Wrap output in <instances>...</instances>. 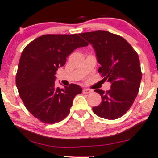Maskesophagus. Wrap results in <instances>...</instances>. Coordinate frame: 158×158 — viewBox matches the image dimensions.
Returning <instances> with one entry per match:
<instances>
[{"label": "esophagus", "instance_id": "34e87169", "mask_svg": "<svg viewBox=\"0 0 158 158\" xmlns=\"http://www.w3.org/2000/svg\"><path fill=\"white\" fill-rule=\"evenodd\" d=\"M92 92V90L89 89H83V94H90V93Z\"/></svg>", "mask_w": 158, "mask_h": 158}]
</instances>
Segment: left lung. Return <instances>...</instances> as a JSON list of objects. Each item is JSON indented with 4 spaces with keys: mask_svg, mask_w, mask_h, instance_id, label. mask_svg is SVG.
Returning a JSON list of instances; mask_svg holds the SVG:
<instances>
[{
    "mask_svg": "<svg viewBox=\"0 0 158 158\" xmlns=\"http://www.w3.org/2000/svg\"><path fill=\"white\" fill-rule=\"evenodd\" d=\"M92 45L98 73L111 83L110 89H96L102 97L100 106L94 107L97 116L106 119H116L125 114L139 93L142 73L138 53L123 37L106 31L81 34Z\"/></svg>",
    "mask_w": 158,
    "mask_h": 158,
    "instance_id": "8db88e82",
    "label": "left lung"
}]
</instances>
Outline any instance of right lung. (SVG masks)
<instances>
[{
    "mask_svg": "<svg viewBox=\"0 0 158 158\" xmlns=\"http://www.w3.org/2000/svg\"><path fill=\"white\" fill-rule=\"evenodd\" d=\"M88 43L77 34H46L35 39L21 54L16 85L25 108L41 122L54 124L69 114L78 85L56 87V73L74 50Z\"/></svg>",
    "mask_w": 158,
    "mask_h": 158,
    "instance_id": "right-lung-1",
    "label": "right lung"
}]
</instances>
